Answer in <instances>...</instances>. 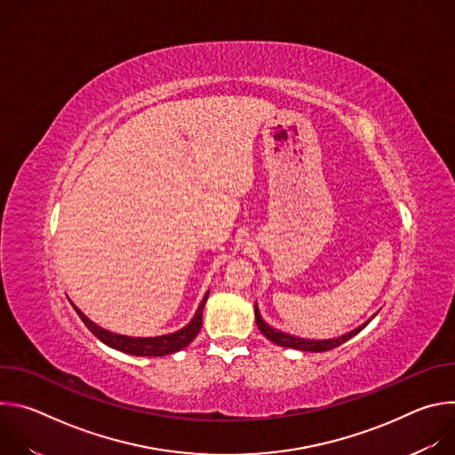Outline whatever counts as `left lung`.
<instances>
[{
	"label": "left lung",
	"mask_w": 455,
	"mask_h": 455,
	"mask_svg": "<svg viewBox=\"0 0 455 455\" xmlns=\"http://www.w3.org/2000/svg\"><path fill=\"white\" fill-rule=\"evenodd\" d=\"M255 322H257V328L259 331H261L268 340H272L274 344L277 346H283V347H290V349H299V351H309V353H322V351H330V349H335L339 347L340 344L347 342L349 339H353L355 335H358L367 323L371 322V318L362 323V326H358L356 330L339 337V339H330V340H309V339H299V337H293V335H288V333H283L272 326H268V323L261 318V313H259V307L255 304Z\"/></svg>",
	"instance_id": "8db88e82"
}]
</instances>
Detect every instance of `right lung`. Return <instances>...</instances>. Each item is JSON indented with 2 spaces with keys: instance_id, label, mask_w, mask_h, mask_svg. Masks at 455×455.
Returning <instances> with one entry per match:
<instances>
[{
  "instance_id": "right-lung-1",
  "label": "right lung",
  "mask_w": 455,
  "mask_h": 455,
  "mask_svg": "<svg viewBox=\"0 0 455 455\" xmlns=\"http://www.w3.org/2000/svg\"><path fill=\"white\" fill-rule=\"evenodd\" d=\"M207 297H209V291L204 297L196 315H194V318L187 323L185 328H181L176 333H169V335H162V337H148V339L125 337V335H116V333L106 331L100 326H97L95 322H92L77 306H74V307H76L77 315L81 316V320L86 323V328L106 346L118 349L122 353H127V355H135V356H165V355H171V353H176V351L187 347L194 339H196V335L202 330V323H204L202 316H204V307H205Z\"/></svg>"
}]
</instances>
